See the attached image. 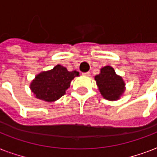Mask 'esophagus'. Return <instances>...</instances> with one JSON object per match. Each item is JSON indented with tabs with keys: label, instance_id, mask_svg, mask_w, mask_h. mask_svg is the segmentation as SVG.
Wrapping results in <instances>:
<instances>
[{
	"label": "esophagus",
	"instance_id": "34e87169",
	"mask_svg": "<svg viewBox=\"0 0 157 157\" xmlns=\"http://www.w3.org/2000/svg\"><path fill=\"white\" fill-rule=\"evenodd\" d=\"M82 75L85 76H90V71H87V72H84V73H82Z\"/></svg>",
	"mask_w": 157,
	"mask_h": 157
}]
</instances>
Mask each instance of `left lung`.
<instances>
[{"instance_id":"left-lung-1","label":"left lung","mask_w":157,"mask_h":157,"mask_svg":"<svg viewBox=\"0 0 157 157\" xmlns=\"http://www.w3.org/2000/svg\"><path fill=\"white\" fill-rule=\"evenodd\" d=\"M98 90L103 98L110 101L117 100L124 92V80L116 74L114 68L105 66L100 69V73L94 77Z\"/></svg>"}]
</instances>
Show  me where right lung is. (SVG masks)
Returning a JSON list of instances; mask_svg holds the SVG:
<instances>
[{
    "mask_svg": "<svg viewBox=\"0 0 157 157\" xmlns=\"http://www.w3.org/2000/svg\"><path fill=\"white\" fill-rule=\"evenodd\" d=\"M78 76V71H68L66 67L58 64L50 71L36 75L31 83L30 89L38 99L54 102L65 94L71 81Z\"/></svg>",
    "mask_w": 157,
    "mask_h": 157,
    "instance_id": "right-lung-1",
    "label": "right lung"
}]
</instances>
